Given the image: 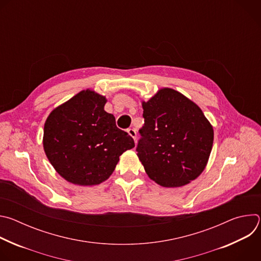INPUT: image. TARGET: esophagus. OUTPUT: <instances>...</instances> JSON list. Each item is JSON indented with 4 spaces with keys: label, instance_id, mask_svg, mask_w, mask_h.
Instances as JSON below:
<instances>
[{
    "label": "esophagus",
    "instance_id": "34e87169",
    "mask_svg": "<svg viewBox=\"0 0 261 261\" xmlns=\"http://www.w3.org/2000/svg\"><path fill=\"white\" fill-rule=\"evenodd\" d=\"M127 132L129 133V135L136 141V131H135V129H133V128H129L128 130H127Z\"/></svg>",
    "mask_w": 261,
    "mask_h": 261
}]
</instances>
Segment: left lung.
<instances>
[{"label":"left lung","mask_w":261,"mask_h":261,"mask_svg":"<svg viewBox=\"0 0 261 261\" xmlns=\"http://www.w3.org/2000/svg\"><path fill=\"white\" fill-rule=\"evenodd\" d=\"M137 156L145 172L167 188L195 179L206 166L214 130L202 110L172 89H161L142 102Z\"/></svg>","instance_id":"left-lung-1"}]
</instances>
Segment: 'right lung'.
Listing matches in <instances>:
<instances>
[{
  "mask_svg": "<svg viewBox=\"0 0 261 261\" xmlns=\"http://www.w3.org/2000/svg\"><path fill=\"white\" fill-rule=\"evenodd\" d=\"M105 103L104 96L82 91L55 108L44 124V152L57 172L74 185L104 181L120 156L135 146L104 110Z\"/></svg>",
  "mask_w": 261,
  "mask_h": 261,
  "instance_id": "right-lung-1",
  "label": "right lung"
}]
</instances>
